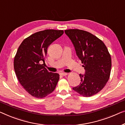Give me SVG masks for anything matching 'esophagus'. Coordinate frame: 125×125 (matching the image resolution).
Here are the masks:
<instances>
[{"instance_id": "esophagus-1", "label": "esophagus", "mask_w": 125, "mask_h": 125, "mask_svg": "<svg viewBox=\"0 0 125 125\" xmlns=\"http://www.w3.org/2000/svg\"><path fill=\"white\" fill-rule=\"evenodd\" d=\"M59 74H60V75L63 76L67 75V73H64V72H61V73Z\"/></svg>"}]
</instances>
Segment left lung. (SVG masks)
Here are the masks:
<instances>
[{"mask_svg": "<svg viewBox=\"0 0 125 125\" xmlns=\"http://www.w3.org/2000/svg\"><path fill=\"white\" fill-rule=\"evenodd\" d=\"M64 32L85 69L84 74H80V83L72 89L86 97L96 94L105 86L110 76L111 58L107 47L102 40L87 31L70 29Z\"/></svg>", "mask_w": 125, "mask_h": 125, "instance_id": "1", "label": "left lung"}]
</instances>
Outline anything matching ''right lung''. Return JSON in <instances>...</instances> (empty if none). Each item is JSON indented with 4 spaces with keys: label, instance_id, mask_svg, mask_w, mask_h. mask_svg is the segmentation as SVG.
Segmentation results:
<instances>
[{
    "label": "right lung",
    "instance_id": "add662e5",
    "mask_svg": "<svg viewBox=\"0 0 125 125\" xmlns=\"http://www.w3.org/2000/svg\"><path fill=\"white\" fill-rule=\"evenodd\" d=\"M63 32L55 30L39 31L25 39L18 48L14 59L15 73L22 86L33 96L45 97L56 87L59 74L44 67L45 57L49 45Z\"/></svg>",
    "mask_w": 125,
    "mask_h": 125
}]
</instances>
